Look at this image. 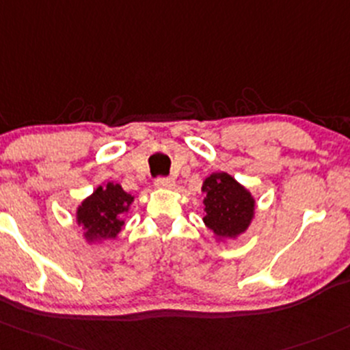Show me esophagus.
I'll list each match as a JSON object with an SVG mask.
<instances>
[{"label": "esophagus", "mask_w": 350, "mask_h": 350, "mask_svg": "<svg viewBox=\"0 0 350 350\" xmlns=\"http://www.w3.org/2000/svg\"><path fill=\"white\" fill-rule=\"evenodd\" d=\"M154 185L157 187H165V189H171L172 186H174V179L172 178H163V176H159V178H156V181H154Z\"/></svg>", "instance_id": "34e87169"}]
</instances>
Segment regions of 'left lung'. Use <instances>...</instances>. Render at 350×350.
Listing matches in <instances>:
<instances>
[{
    "label": "left lung",
    "mask_w": 350,
    "mask_h": 350,
    "mask_svg": "<svg viewBox=\"0 0 350 350\" xmlns=\"http://www.w3.org/2000/svg\"><path fill=\"white\" fill-rule=\"evenodd\" d=\"M203 191L206 193L203 219L215 234L233 238L248 228L255 211V201L230 174H211L206 178Z\"/></svg>",
    "instance_id": "obj_1"
}]
</instances>
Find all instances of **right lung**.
I'll list each match as a JSON object with an SVG mask.
<instances>
[{
  "label": "right lung",
  "instance_id": "add662e5",
  "mask_svg": "<svg viewBox=\"0 0 350 350\" xmlns=\"http://www.w3.org/2000/svg\"><path fill=\"white\" fill-rule=\"evenodd\" d=\"M134 198L127 194L120 185L109 183L98 186L77 209V221L85 230L88 241L102 238H116L124 226L122 213H126Z\"/></svg>",
  "mask_w": 350,
  "mask_h": 350
}]
</instances>
